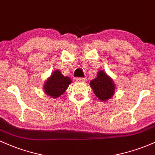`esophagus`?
<instances>
[{
    "label": "esophagus",
    "mask_w": 155,
    "mask_h": 155,
    "mask_svg": "<svg viewBox=\"0 0 155 155\" xmlns=\"http://www.w3.org/2000/svg\"><path fill=\"white\" fill-rule=\"evenodd\" d=\"M76 80L77 81H79V82H85L87 81V78H76Z\"/></svg>",
    "instance_id": "obj_1"
}]
</instances>
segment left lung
Wrapping results in <instances>:
<instances>
[{
  "mask_svg": "<svg viewBox=\"0 0 155 155\" xmlns=\"http://www.w3.org/2000/svg\"><path fill=\"white\" fill-rule=\"evenodd\" d=\"M90 85L96 97L104 102L113 97L116 86L113 79L103 70L97 72L96 78L90 81Z\"/></svg>",
  "mask_w": 155,
  "mask_h": 155,
  "instance_id": "8db88e82",
  "label": "left lung"
}]
</instances>
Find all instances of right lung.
Instances as JSON below:
<instances>
[{"label": "right lung", "instance_id": "right-lung-1", "mask_svg": "<svg viewBox=\"0 0 155 155\" xmlns=\"http://www.w3.org/2000/svg\"><path fill=\"white\" fill-rule=\"evenodd\" d=\"M71 82L70 78L64 76L59 70H54L44 84V91L46 95L57 98L63 95Z\"/></svg>", "mask_w": 155, "mask_h": 155}]
</instances>
